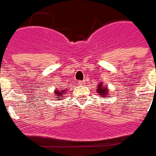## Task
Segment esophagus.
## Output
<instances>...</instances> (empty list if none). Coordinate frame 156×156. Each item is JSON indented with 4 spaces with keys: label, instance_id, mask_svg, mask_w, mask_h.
Instances as JSON below:
<instances>
[{
    "label": "esophagus",
    "instance_id": "34e87169",
    "mask_svg": "<svg viewBox=\"0 0 156 156\" xmlns=\"http://www.w3.org/2000/svg\"><path fill=\"white\" fill-rule=\"evenodd\" d=\"M78 84H79V85H81V86H82V85H84V84H85V81H78Z\"/></svg>",
    "mask_w": 156,
    "mask_h": 156
}]
</instances>
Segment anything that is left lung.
<instances>
[{
    "label": "left lung",
    "instance_id": "8db88e82",
    "mask_svg": "<svg viewBox=\"0 0 156 156\" xmlns=\"http://www.w3.org/2000/svg\"><path fill=\"white\" fill-rule=\"evenodd\" d=\"M108 91H109V88L108 87V85L107 84L104 85V83L102 81H101L97 86V89H96L97 94L101 95V97L106 98L108 95Z\"/></svg>",
    "mask_w": 156,
    "mask_h": 156
}]
</instances>
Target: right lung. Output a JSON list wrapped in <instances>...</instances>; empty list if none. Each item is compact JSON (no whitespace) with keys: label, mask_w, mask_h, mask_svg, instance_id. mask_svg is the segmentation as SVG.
<instances>
[{"label":"right lung","mask_w":156,"mask_h":156,"mask_svg":"<svg viewBox=\"0 0 156 156\" xmlns=\"http://www.w3.org/2000/svg\"><path fill=\"white\" fill-rule=\"evenodd\" d=\"M68 90L67 87H64V88H55V100H60V98H62L64 94L66 93V91Z\"/></svg>","instance_id":"add662e5"}]
</instances>
